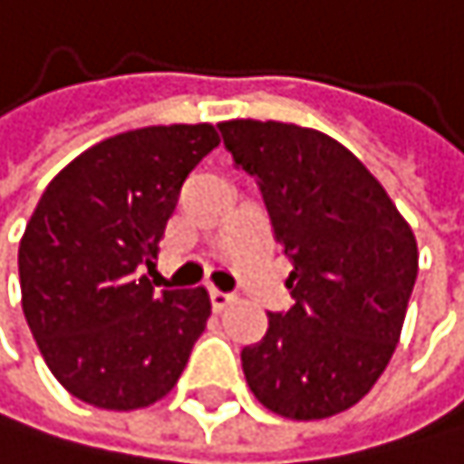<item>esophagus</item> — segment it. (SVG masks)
I'll list each match as a JSON object with an SVG mask.
<instances>
[{
  "mask_svg": "<svg viewBox=\"0 0 464 464\" xmlns=\"http://www.w3.org/2000/svg\"><path fill=\"white\" fill-rule=\"evenodd\" d=\"M227 304H234V295H230V293H222V290H211V307L217 310V313H222L225 307H227Z\"/></svg>",
  "mask_w": 464,
  "mask_h": 464,
  "instance_id": "esophagus-1",
  "label": "esophagus"
}]
</instances>
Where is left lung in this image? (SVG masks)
Returning <instances> with one entry per match:
<instances>
[{"label":"left lung","instance_id":"1","mask_svg":"<svg viewBox=\"0 0 464 464\" xmlns=\"http://www.w3.org/2000/svg\"><path fill=\"white\" fill-rule=\"evenodd\" d=\"M234 163L259 179L273 237L293 265L295 304L267 313L242 349L256 400L287 420L352 409L389 366L417 278L411 225L374 174L318 129L219 123Z\"/></svg>","mask_w":464,"mask_h":464}]
</instances>
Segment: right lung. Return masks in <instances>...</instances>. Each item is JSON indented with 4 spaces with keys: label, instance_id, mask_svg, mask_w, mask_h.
<instances>
[{
    "label": "right lung",
    "instance_id": "add662e5",
    "mask_svg": "<svg viewBox=\"0 0 464 464\" xmlns=\"http://www.w3.org/2000/svg\"><path fill=\"white\" fill-rule=\"evenodd\" d=\"M219 135L211 123L146 126L81 151L44 188L19 242L27 326L55 381L106 411L163 400L211 315L205 287L154 290L143 265L186 177Z\"/></svg>",
    "mask_w": 464,
    "mask_h": 464
}]
</instances>
